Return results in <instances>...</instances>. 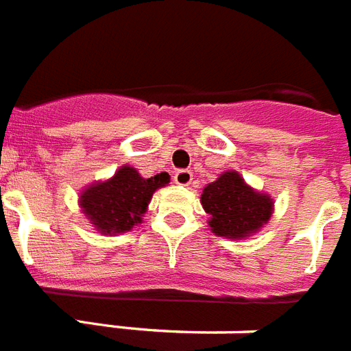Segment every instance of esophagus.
<instances>
[{
	"instance_id": "34e87169",
	"label": "esophagus",
	"mask_w": 351,
	"mask_h": 351,
	"mask_svg": "<svg viewBox=\"0 0 351 351\" xmlns=\"http://www.w3.org/2000/svg\"><path fill=\"white\" fill-rule=\"evenodd\" d=\"M193 179V173L190 172V170H186V168H181V170H178V172L173 173V181L178 184H181V186H189L190 183H192Z\"/></svg>"
}]
</instances>
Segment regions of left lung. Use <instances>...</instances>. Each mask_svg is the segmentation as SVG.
I'll use <instances>...</instances> for the list:
<instances>
[{
    "label": "left lung",
    "instance_id": "left-lung-1",
    "mask_svg": "<svg viewBox=\"0 0 351 351\" xmlns=\"http://www.w3.org/2000/svg\"><path fill=\"white\" fill-rule=\"evenodd\" d=\"M201 204L210 214L215 235L241 239L254 234L270 219L271 199L255 192L237 172H224L203 190Z\"/></svg>",
    "mask_w": 351,
    "mask_h": 351
}]
</instances>
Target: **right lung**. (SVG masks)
<instances>
[{"label": "right lung", "mask_w": 351, "mask_h": 351, "mask_svg": "<svg viewBox=\"0 0 351 351\" xmlns=\"http://www.w3.org/2000/svg\"><path fill=\"white\" fill-rule=\"evenodd\" d=\"M167 183H170L167 172L145 179L136 168L123 167L112 179L92 184L81 193V208L103 234L127 232L134 224L141 223L152 193Z\"/></svg>", "instance_id": "right-lung-1"}]
</instances>
